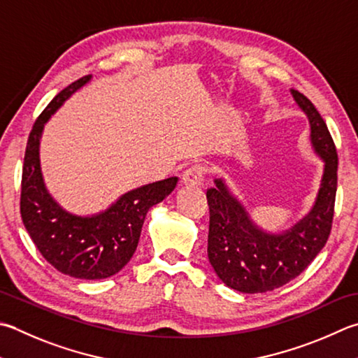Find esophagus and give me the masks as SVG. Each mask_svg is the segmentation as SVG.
Segmentation results:
<instances>
[{
  "label": "esophagus",
  "instance_id": "34e87169",
  "mask_svg": "<svg viewBox=\"0 0 358 358\" xmlns=\"http://www.w3.org/2000/svg\"><path fill=\"white\" fill-rule=\"evenodd\" d=\"M206 167L203 164H194L185 171L183 173V183L187 186H200L205 180Z\"/></svg>",
  "mask_w": 358,
  "mask_h": 358
}]
</instances>
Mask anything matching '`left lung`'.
I'll return each instance as SVG.
<instances>
[{
	"label": "left lung",
	"mask_w": 358,
	"mask_h": 358,
	"mask_svg": "<svg viewBox=\"0 0 358 358\" xmlns=\"http://www.w3.org/2000/svg\"><path fill=\"white\" fill-rule=\"evenodd\" d=\"M292 96L309 119L315 153L324 161V173L310 213L290 229L273 234L250 219L247 209L222 178L214 180L215 186L206 191L209 262L223 284L242 293H264L290 282L323 250L332 229L337 149L315 105L296 90H292Z\"/></svg>",
	"instance_id": "8db88e82"
}]
</instances>
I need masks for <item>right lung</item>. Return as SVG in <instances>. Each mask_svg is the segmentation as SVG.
Listing matches in <instances>:
<instances>
[{
	"label": "right lung",
	"instance_id": "add662e5",
	"mask_svg": "<svg viewBox=\"0 0 358 358\" xmlns=\"http://www.w3.org/2000/svg\"><path fill=\"white\" fill-rule=\"evenodd\" d=\"M90 79L85 76L62 90L35 121L24 152L20 213L35 247L55 270L79 279H103L127 265L147 211L173 191L178 178L133 189L103 213L87 217L65 211L51 197L40 169L41 133L48 119Z\"/></svg>",
	"mask_w": 358,
	"mask_h": 358
}]
</instances>
